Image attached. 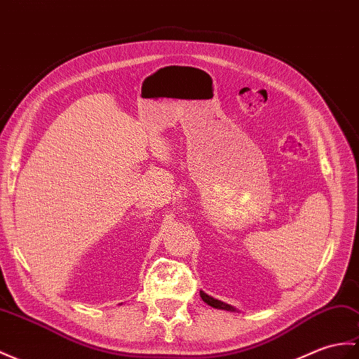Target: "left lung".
<instances>
[{"label": "left lung", "mask_w": 359, "mask_h": 359, "mask_svg": "<svg viewBox=\"0 0 359 359\" xmlns=\"http://www.w3.org/2000/svg\"><path fill=\"white\" fill-rule=\"evenodd\" d=\"M200 297H202V299H203V302H205L206 304H210L211 307H215V309L229 311V312H237V309H236L234 306H231V304H228V303H223V302H220V299H217V298H212V297H210L208 294H205L203 290H200Z\"/></svg>", "instance_id": "left-lung-1"}]
</instances>
